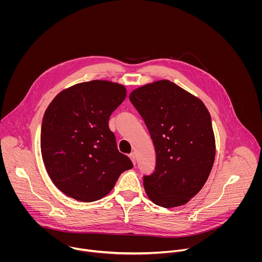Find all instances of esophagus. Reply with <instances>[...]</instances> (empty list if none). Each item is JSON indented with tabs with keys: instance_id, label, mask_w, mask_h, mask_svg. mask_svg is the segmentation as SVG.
<instances>
[{
	"instance_id": "34e87169",
	"label": "esophagus",
	"mask_w": 262,
	"mask_h": 262,
	"mask_svg": "<svg viewBox=\"0 0 262 262\" xmlns=\"http://www.w3.org/2000/svg\"><path fill=\"white\" fill-rule=\"evenodd\" d=\"M128 157H129V159L132 160L133 164H134V165H136V154H135V152H132Z\"/></svg>"
}]
</instances>
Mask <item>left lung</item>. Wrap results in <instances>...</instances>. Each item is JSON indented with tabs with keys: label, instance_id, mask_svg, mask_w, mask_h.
<instances>
[{
	"label": "left lung",
	"instance_id": "1",
	"mask_svg": "<svg viewBox=\"0 0 262 262\" xmlns=\"http://www.w3.org/2000/svg\"><path fill=\"white\" fill-rule=\"evenodd\" d=\"M129 100L143 118L157 152L152 174L143 176L155 204H185L203 188L211 171L215 143L204 103L176 84L163 80L134 90Z\"/></svg>",
	"mask_w": 262,
	"mask_h": 262
}]
</instances>
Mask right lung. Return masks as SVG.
<instances>
[{
  "label": "right lung",
  "mask_w": 262,
  "mask_h": 262,
  "mask_svg": "<svg viewBox=\"0 0 262 262\" xmlns=\"http://www.w3.org/2000/svg\"><path fill=\"white\" fill-rule=\"evenodd\" d=\"M125 96L122 85L95 80L60 92L48 106L40 135L42 160L55 185L68 197L96 201L134 167L108 128L111 114Z\"/></svg>",
  "instance_id": "add662e5"
}]
</instances>
